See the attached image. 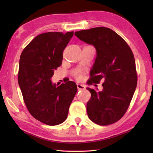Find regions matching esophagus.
<instances>
[{
  "label": "esophagus",
  "mask_w": 153,
  "mask_h": 153,
  "mask_svg": "<svg viewBox=\"0 0 153 153\" xmlns=\"http://www.w3.org/2000/svg\"><path fill=\"white\" fill-rule=\"evenodd\" d=\"M77 87L78 90H84L85 89V86L84 84H77Z\"/></svg>",
  "instance_id": "1"
}]
</instances>
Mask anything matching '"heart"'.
<instances>
[{
    "mask_svg": "<svg viewBox=\"0 0 153 153\" xmlns=\"http://www.w3.org/2000/svg\"><path fill=\"white\" fill-rule=\"evenodd\" d=\"M76 76L77 78H79V77H80V75H79V72H77V73L76 74Z\"/></svg>",
    "mask_w": 153,
    "mask_h": 153,
    "instance_id": "1",
    "label": "heart"
}]
</instances>
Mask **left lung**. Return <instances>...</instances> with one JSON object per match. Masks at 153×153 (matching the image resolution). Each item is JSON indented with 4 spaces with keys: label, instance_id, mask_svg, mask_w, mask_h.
Wrapping results in <instances>:
<instances>
[{
    "label": "left lung",
    "instance_id": "8db88e82",
    "mask_svg": "<svg viewBox=\"0 0 153 153\" xmlns=\"http://www.w3.org/2000/svg\"><path fill=\"white\" fill-rule=\"evenodd\" d=\"M75 35L97 50L88 84L104 81L102 91L87 88L91 93L86 106L88 117L100 126L117 122L128 110L137 86L132 51L120 35L108 27L81 30Z\"/></svg>",
    "mask_w": 153,
    "mask_h": 153
}]
</instances>
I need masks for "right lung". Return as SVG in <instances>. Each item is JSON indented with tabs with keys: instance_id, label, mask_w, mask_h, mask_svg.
<instances>
[{
	"instance_id": "obj_1",
	"label": "right lung",
	"mask_w": 153,
	"mask_h": 153,
	"mask_svg": "<svg viewBox=\"0 0 153 153\" xmlns=\"http://www.w3.org/2000/svg\"><path fill=\"white\" fill-rule=\"evenodd\" d=\"M73 36L74 32L41 33L20 56L18 83L25 104L36 120L48 126L65 121L77 92L74 82L56 86L51 80L54 71L61 65L63 52Z\"/></svg>"
}]
</instances>
